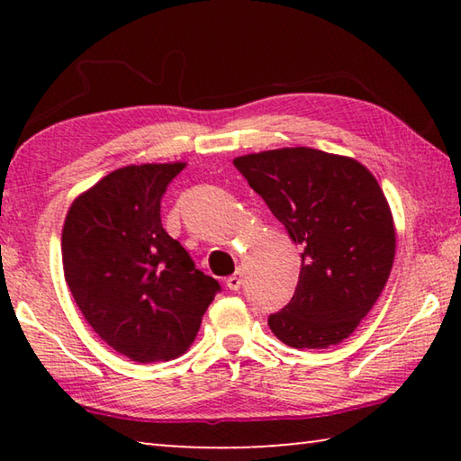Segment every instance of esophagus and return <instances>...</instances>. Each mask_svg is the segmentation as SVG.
Returning a JSON list of instances; mask_svg holds the SVG:
<instances>
[{
    "label": "esophagus",
    "mask_w": 461,
    "mask_h": 461,
    "mask_svg": "<svg viewBox=\"0 0 461 461\" xmlns=\"http://www.w3.org/2000/svg\"><path fill=\"white\" fill-rule=\"evenodd\" d=\"M241 283H244V272L238 270L236 275H231L228 280H225V285H228L230 291H240Z\"/></svg>",
    "instance_id": "esophagus-1"
}]
</instances>
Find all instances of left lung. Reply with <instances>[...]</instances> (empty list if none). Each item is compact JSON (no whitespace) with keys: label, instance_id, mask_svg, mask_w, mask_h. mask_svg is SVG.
<instances>
[{"label":"left lung","instance_id":"8db88e82","mask_svg":"<svg viewBox=\"0 0 461 461\" xmlns=\"http://www.w3.org/2000/svg\"><path fill=\"white\" fill-rule=\"evenodd\" d=\"M233 165L301 248L299 283L268 317L272 333L296 349L338 346L393 270L394 220L378 181L356 158L307 146L244 154Z\"/></svg>","mask_w":461,"mask_h":461}]
</instances>
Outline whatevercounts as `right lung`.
I'll use <instances>...</instances> for the list:
<instances>
[{
    "mask_svg": "<svg viewBox=\"0 0 461 461\" xmlns=\"http://www.w3.org/2000/svg\"><path fill=\"white\" fill-rule=\"evenodd\" d=\"M186 162L122 167L77 194L62 225V270L107 346L140 364L183 356L220 291L162 228L160 199Z\"/></svg>",
    "mask_w": 461,
    "mask_h": 461,
    "instance_id": "1",
    "label": "right lung"
}]
</instances>
